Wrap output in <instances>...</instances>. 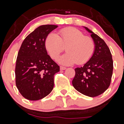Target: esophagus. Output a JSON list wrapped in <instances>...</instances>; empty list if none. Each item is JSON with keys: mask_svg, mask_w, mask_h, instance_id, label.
<instances>
[{"mask_svg": "<svg viewBox=\"0 0 124 124\" xmlns=\"http://www.w3.org/2000/svg\"><path fill=\"white\" fill-rule=\"evenodd\" d=\"M65 67H63V66H60V70H66Z\"/></svg>", "mask_w": 124, "mask_h": 124, "instance_id": "34e87169", "label": "esophagus"}]
</instances>
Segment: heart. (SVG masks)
Segmentation results:
<instances>
[{
  "label": "heart",
  "mask_w": 124,
  "mask_h": 124,
  "mask_svg": "<svg viewBox=\"0 0 124 124\" xmlns=\"http://www.w3.org/2000/svg\"><path fill=\"white\" fill-rule=\"evenodd\" d=\"M58 33L59 36L54 32L49 34L45 41L46 49L53 59H58L64 46H66L67 53L58 59L59 63L63 65L84 64L92 58L95 45L91 37L72 27L63 28Z\"/></svg>",
  "instance_id": "b5f03b06"
}]
</instances>
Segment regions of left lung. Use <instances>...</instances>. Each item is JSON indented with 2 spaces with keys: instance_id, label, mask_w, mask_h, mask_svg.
<instances>
[{
  "instance_id": "obj_1",
  "label": "left lung",
  "mask_w": 124,
  "mask_h": 124,
  "mask_svg": "<svg viewBox=\"0 0 124 124\" xmlns=\"http://www.w3.org/2000/svg\"><path fill=\"white\" fill-rule=\"evenodd\" d=\"M95 45L94 52L89 61L81 68L75 69L72 80L74 88L88 97H96L109 87L113 73V60L109 48L102 39L87 27Z\"/></svg>"
}]
</instances>
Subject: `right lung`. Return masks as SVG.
Wrapping results in <instances>:
<instances>
[{"mask_svg":"<svg viewBox=\"0 0 124 124\" xmlns=\"http://www.w3.org/2000/svg\"><path fill=\"white\" fill-rule=\"evenodd\" d=\"M58 25H43L27 36L19 49L15 66L16 85L22 96L38 100L50 93L54 87V75L59 66L47 54L45 41Z\"/></svg>","mask_w":124,"mask_h":124,"instance_id":"right-lung-1","label":"right lung"}]
</instances>
